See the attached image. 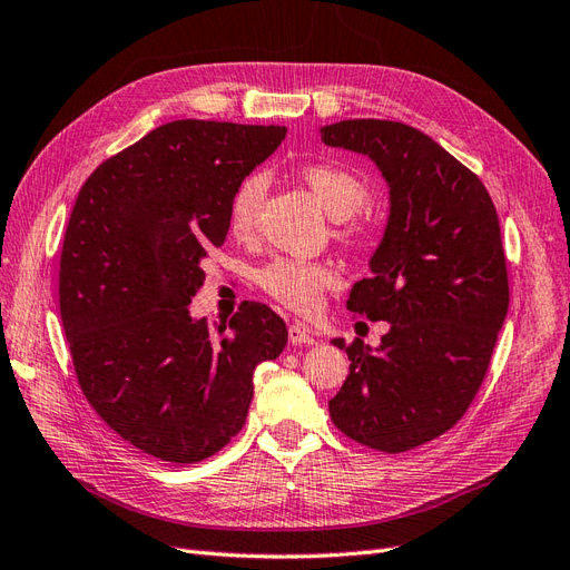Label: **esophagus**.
Listing matches in <instances>:
<instances>
[{
  "mask_svg": "<svg viewBox=\"0 0 570 570\" xmlns=\"http://www.w3.org/2000/svg\"><path fill=\"white\" fill-rule=\"evenodd\" d=\"M287 337H289V342L292 344H316V340H314V335L306 331V327L302 325V323H289V327H287Z\"/></svg>",
  "mask_w": 570,
  "mask_h": 570,
  "instance_id": "esophagus-1",
  "label": "esophagus"
}]
</instances>
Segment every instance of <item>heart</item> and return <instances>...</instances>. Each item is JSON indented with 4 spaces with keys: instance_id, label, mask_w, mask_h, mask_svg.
I'll use <instances>...</instances> for the list:
<instances>
[{
    "instance_id": "1",
    "label": "heart",
    "mask_w": 570,
    "mask_h": 570,
    "mask_svg": "<svg viewBox=\"0 0 570 570\" xmlns=\"http://www.w3.org/2000/svg\"><path fill=\"white\" fill-rule=\"evenodd\" d=\"M299 176L323 206V212L333 220H350L364 209L371 197L364 178L335 164H308L302 168ZM264 195V174H249L237 183L228 204V226L233 235L247 237L254 230ZM342 237L352 245H361L366 243L368 230L364 226H347L342 230ZM256 283L271 299L283 304L289 312L314 314L321 306L323 292L337 283V273L331 264L273 258L268 266L256 273Z\"/></svg>"
}]
</instances>
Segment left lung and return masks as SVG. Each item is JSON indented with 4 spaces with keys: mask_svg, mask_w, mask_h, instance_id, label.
I'll return each instance as SVG.
<instances>
[{
    "mask_svg": "<svg viewBox=\"0 0 570 570\" xmlns=\"http://www.w3.org/2000/svg\"><path fill=\"white\" fill-rule=\"evenodd\" d=\"M327 147L368 157L390 187L371 275L347 308L387 321L381 347L354 340L331 419L344 435L400 454L446 433L471 406L509 308L507 258L485 185L421 130L352 118L321 128Z\"/></svg>",
    "mask_w": 570,
    "mask_h": 570,
    "instance_id": "left-lung-1",
    "label": "left lung"
}]
</instances>
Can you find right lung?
I'll return each mask as SVG.
<instances>
[{"mask_svg":"<svg viewBox=\"0 0 570 570\" xmlns=\"http://www.w3.org/2000/svg\"><path fill=\"white\" fill-rule=\"evenodd\" d=\"M285 132L174 120L80 187L59 268L66 340L92 409L149 456L223 450L247 421L256 366L285 350V321L266 304L239 306L230 333L189 314L202 262L226 243L233 189Z\"/></svg>","mask_w":570,"mask_h":570,"instance_id":"add662e5","label":"right lung"}]
</instances>
